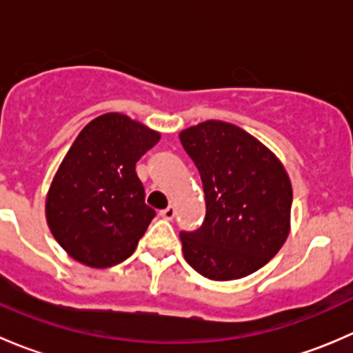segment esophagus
<instances>
[{"instance_id":"34e87169","label":"esophagus","mask_w":353,"mask_h":353,"mask_svg":"<svg viewBox=\"0 0 353 353\" xmlns=\"http://www.w3.org/2000/svg\"><path fill=\"white\" fill-rule=\"evenodd\" d=\"M159 215L165 220H172L174 216H176V208H174V206H167L165 210H160Z\"/></svg>"}]
</instances>
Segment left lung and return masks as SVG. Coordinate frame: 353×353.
Segmentation results:
<instances>
[{
    "instance_id": "left-lung-1",
    "label": "left lung",
    "mask_w": 353,
    "mask_h": 353,
    "mask_svg": "<svg viewBox=\"0 0 353 353\" xmlns=\"http://www.w3.org/2000/svg\"><path fill=\"white\" fill-rule=\"evenodd\" d=\"M203 183L201 227L181 232L186 261L210 280H236L265 266L290 229L292 184L282 162L248 131L205 121L179 133Z\"/></svg>"
}]
</instances>
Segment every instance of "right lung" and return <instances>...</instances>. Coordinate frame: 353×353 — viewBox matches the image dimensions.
<instances>
[{
    "label": "right lung",
    "mask_w": 353,
    "mask_h": 353,
    "mask_svg": "<svg viewBox=\"0 0 353 353\" xmlns=\"http://www.w3.org/2000/svg\"><path fill=\"white\" fill-rule=\"evenodd\" d=\"M160 133L119 112L95 117L68 150L46 199V219L77 261L109 268L130 258L155 216L137 162Z\"/></svg>",
    "instance_id": "1"
}]
</instances>
